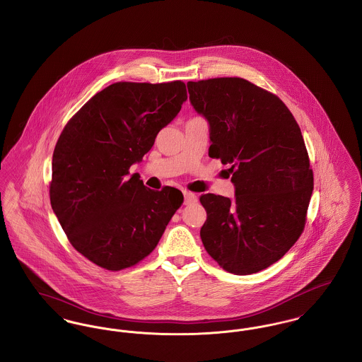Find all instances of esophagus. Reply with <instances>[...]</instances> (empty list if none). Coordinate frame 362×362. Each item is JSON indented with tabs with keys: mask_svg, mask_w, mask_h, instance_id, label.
I'll list each match as a JSON object with an SVG mask.
<instances>
[{
	"mask_svg": "<svg viewBox=\"0 0 362 362\" xmlns=\"http://www.w3.org/2000/svg\"><path fill=\"white\" fill-rule=\"evenodd\" d=\"M185 205H189V204H193L197 201V195L194 193H190V192H185Z\"/></svg>",
	"mask_w": 362,
	"mask_h": 362,
	"instance_id": "esophagus-1",
	"label": "esophagus"
}]
</instances>
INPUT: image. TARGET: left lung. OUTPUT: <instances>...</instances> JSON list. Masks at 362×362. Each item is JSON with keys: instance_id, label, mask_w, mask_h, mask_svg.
Returning a JSON list of instances; mask_svg holds the SVG:
<instances>
[{"instance_id": "obj_1", "label": "left lung", "mask_w": 362, "mask_h": 362, "mask_svg": "<svg viewBox=\"0 0 362 362\" xmlns=\"http://www.w3.org/2000/svg\"><path fill=\"white\" fill-rule=\"evenodd\" d=\"M190 103L209 124V157L228 165L233 199L201 195L199 235L224 270L247 276L279 260L300 237L313 170L292 112L244 78L187 83Z\"/></svg>"}]
</instances>
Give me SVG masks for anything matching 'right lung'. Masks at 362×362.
I'll return each mask as SVG.
<instances>
[{
  "label": "right lung",
  "instance_id": "1",
  "mask_svg": "<svg viewBox=\"0 0 362 362\" xmlns=\"http://www.w3.org/2000/svg\"><path fill=\"white\" fill-rule=\"evenodd\" d=\"M186 100L182 81L112 83L59 136L51 205L71 245L95 264L112 272L136 264L157 247L182 205L180 190H150L129 168Z\"/></svg>",
  "mask_w": 362,
  "mask_h": 362
}]
</instances>
